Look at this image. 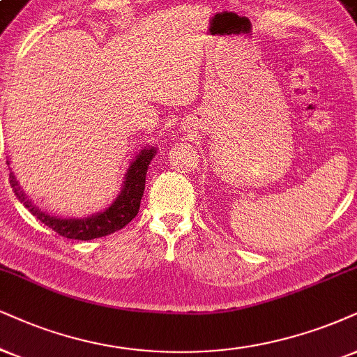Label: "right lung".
Returning a JSON list of instances; mask_svg holds the SVG:
<instances>
[{
	"instance_id": "right-lung-1",
	"label": "right lung",
	"mask_w": 357,
	"mask_h": 357,
	"mask_svg": "<svg viewBox=\"0 0 357 357\" xmlns=\"http://www.w3.org/2000/svg\"><path fill=\"white\" fill-rule=\"evenodd\" d=\"M155 153L157 147H152V145H145L144 149H140L137 155L132 158L129 164L124 183H122L116 200L102 212L89 215V217L63 218L59 215H52L43 210L26 195V192L17 182L15 172H10V183L17 200L44 225L69 240H94L121 230L139 213L140 199H142L145 188V175H147V169ZM6 164L10 165V160H6Z\"/></svg>"
}]
</instances>
